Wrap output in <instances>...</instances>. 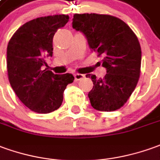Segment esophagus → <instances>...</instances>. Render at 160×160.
<instances>
[{"label": "esophagus", "instance_id": "obj_1", "mask_svg": "<svg viewBox=\"0 0 160 160\" xmlns=\"http://www.w3.org/2000/svg\"><path fill=\"white\" fill-rule=\"evenodd\" d=\"M74 78H75V80H76V81H79V80H81V79H82V78H84V75H83V74L76 73L74 74Z\"/></svg>", "mask_w": 160, "mask_h": 160}]
</instances>
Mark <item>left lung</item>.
<instances>
[{
    "label": "left lung",
    "mask_w": 160,
    "mask_h": 160,
    "mask_svg": "<svg viewBox=\"0 0 160 160\" xmlns=\"http://www.w3.org/2000/svg\"><path fill=\"white\" fill-rule=\"evenodd\" d=\"M72 27L85 36L91 51L103 56V78L87 74L93 88L88 94L92 107L113 112L127 102L140 76L141 48L126 23L109 15L75 14Z\"/></svg>",
    "instance_id": "8db88e82"
}]
</instances>
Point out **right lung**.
Listing matches in <instances>:
<instances>
[{"instance_id": "1", "label": "right lung", "mask_w": 160, "mask_h": 160, "mask_svg": "<svg viewBox=\"0 0 160 160\" xmlns=\"http://www.w3.org/2000/svg\"><path fill=\"white\" fill-rule=\"evenodd\" d=\"M69 22V15H56L31 20L20 27L8 42L7 69L12 89L32 112L49 113L61 106L66 86L73 82L72 74L56 75L44 58L52 57L53 37Z\"/></svg>"}]
</instances>
